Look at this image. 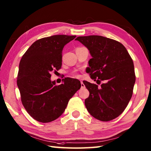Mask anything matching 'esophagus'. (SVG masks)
Listing matches in <instances>:
<instances>
[{
    "label": "esophagus",
    "mask_w": 151,
    "mask_h": 151,
    "mask_svg": "<svg viewBox=\"0 0 151 151\" xmlns=\"http://www.w3.org/2000/svg\"><path fill=\"white\" fill-rule=\"evenodd\" d=\"M81 88H85L84 84V83H83L82 81H81Z\"/></svg>",
    "instance_id": "esophagus-1"
}]
</instances>
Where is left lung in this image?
I'll return each instance as SVG.
<instances>
[{
  "instance_id": "8db88e82",
  "label": "left lung",
  "mask_w": 151,
  "mask_h": 151,
  "mask_svg": "<svg viewBox=\"0 0 151 151\" xmlns=\"http://www.w3.org/2000/svg\"><path fill=\"white\" fill-rule=\"evenodd\" d=\"M89 50L92 58L86 69L100 87L83 81L89 91L85 105L93 117L109 121L123 113L132 96L136 82L132 59L123 44L101 36L76 38Z\"/></svg>"
}]
</instances>
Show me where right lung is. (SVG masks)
I'll use <instances>...</instances> for the list:
<instances>
[{"label":"right lung","instance_id":"1","mask_svg":"<svg viewBox=\"0 0 151 151\" xmlns=\"http://www.w3.org/2000/svg\"><path fill=\"white\" fill-rule=\"evenodd\" d=\"M76 36L55 35L38 40L19 63L17 84L22 105L30 116L49 123L62 115L69 99L81 87L78 80L65 78L56 86L50 73L62 67V50Z\"/></svg>","mask_w":151,"mask_h":151}]
</instances>
